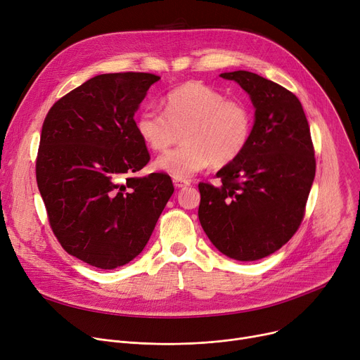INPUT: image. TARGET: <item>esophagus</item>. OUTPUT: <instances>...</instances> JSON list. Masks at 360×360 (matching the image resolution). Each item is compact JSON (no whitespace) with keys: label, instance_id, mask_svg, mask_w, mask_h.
<instances>
[{"label":"esophagus","instance_id":"1","mask_svg":"<svg viewBox=\"0 0 360 360\" xmlns=\"http://www.w3.org/2000/svg\"><path fill=\"white\" fill-rule=\"evenodd\" d=\"M190 184H191V182H190V181H186V179H178V178H174V185H175L176 188H185V186H188Z\"/></svg>","mask_w":360,"mask_h":360}]
</instances>
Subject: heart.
<instances>
[{
    "mask_svg": "<svg viewBox=\"0 0 360 360\" xmlns=\"http://www.w3.org/2000/svg\"><path fill=\"white\" fill-rule=\"evenodd\" d=\"M163 112L144 109L136 120L141 141L163 153L181 139L184 144L155 162V169L188 179L207 166L223 167L247 148L252 134V113L240 101L200 82H188L167 93Z\"/></svg>",
    "mask_w": 360,
    "mask_h": 360,
    "instance_id": "b5f03b06",
    "label": "heart"
}]
</instances>
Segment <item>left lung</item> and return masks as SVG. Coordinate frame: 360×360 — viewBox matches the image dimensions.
Segmentation results:
<instances>
[{
	"mask_svg": "<svg viewBox=\"0 0 360 360\" xmlns=\"http://www.w3.org/2000/svg\"><path fill=\"white\" fill-rule=\"evenodd\" d=\"M220 77L250 94L255 120L243 153L217 172L221 184H198V219L221 254L255 261L280 250L304 219L315 178L311 131L288 89L243 70Z\"/></svg>",
	"mask_w": 360,
	"mask_h": 360,
	"instance_id": "8db88e82",
	"label": "left lung"
}]
</instances>
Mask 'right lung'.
Wrapping results in <instances>:
<instances>
[{"instance_id": "1", "label": "right lung", "mask_w": 360, "mask_h": 360, "mask_svg": "<svg viewBox=\"0 0 360 360\" xmlns=\"http://www.w3.org/2000/svg\"><path fill=\"white\" fill-rule=\"evenodd\" d=\"M148 72L101 74L49 109L36 159V181L61 247L93 267L112 270L147 245L174 194L166 174L132 176L150 160L134 115Z\"/></svg>"}]
</instances>
